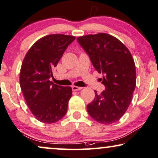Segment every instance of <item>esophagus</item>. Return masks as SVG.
I'll return each instance as SVG.
<instances>
[{"label": "esophagus", "mask_w": 158, "mask_h": 158, "mask_svg": "<svg viewBox=\"0 0 158 158\" xmlns=\"http://www.w3.org/2000/svg\"><path fill=\"white\" fill-rule=\"evenodd\" d=\"M81 89H82V87H77V86H73L72 87L73 91H79V90H81Z\"/></svg>", "instance_id": "obj_1"}]
</instances>
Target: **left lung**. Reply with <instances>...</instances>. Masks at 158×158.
Instances as JSON below:
<instances>
[{
    "mask_svg": "<svg viewBox=\"0 0 158 158\" xmlns=\"http://www.w3.org/2000/svg\"><path fill=\"white\" fill-rule=\"evenodd\" d=\"M89 55L106 90L98 94L87 106L94 120L110 124L120 120L131 103L136 87V67L129 49L116 37L106 33L88 35L77 38Z\"/></svg>",
    "mask_w": 158,
    "mask_h": 158,
    "instance_id": "8db88e82",
    "label": "left lung"
}]
</instances>
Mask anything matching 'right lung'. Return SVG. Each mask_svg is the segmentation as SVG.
I'll return each mask as SVG.
<instances>
[{
	"label": "right lung",
	"instance_id": "1",
	"mask_svg": "<svg viewBox=\"0 0 158 158\" xmlns=\"http://www.w3.org/2000/svg\"><path fill=\"white\" fill-rule=\"evenodd\" d=\"M74 40L75 37L71 35H47L31 46L23 60L21 89L31 113L43 123L57 122L67 112L72 89L56 85L50 79L52 69Z\"/></svg>",
	"mask_w": 158,
	"mask_h": 158
}]
</instances>
